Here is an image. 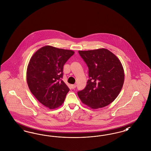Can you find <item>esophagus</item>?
Returning a JSON list of instances; mask_svg holds the SVG:
<instances>
[{"label":"esophagus","instance_id":"1","mask_svg":"<svg viewBox=\"0 0 151 151\" xmlns=\"http://www.w3.org/2000/svg\"><path fill=\"white\" fill-rule=\"evenodd\" d=\"M76 87V84H73L71 85V88H72L73 89H75Z\"/></svg>","mask_w":151,"mask_h":151}]
</instances>
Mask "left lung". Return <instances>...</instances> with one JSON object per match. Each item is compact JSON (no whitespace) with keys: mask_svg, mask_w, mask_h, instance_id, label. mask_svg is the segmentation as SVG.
Segmentation results:
<instances>
[{"mask_svg":"<svg viewBox=\"0 0 151 151\" xmlns=\"http://www.w3.org/2000/svg\"><path fill=\"white\" fill-rule=\"evenodd\" d=\"M89 68L84 89L78 91L81 102L93 109L102 108L119 96L124 82V68L120 60L105 48L78 50Z\"/></svg>","mask_w":151,"mask_h":151,"instance_id":"obj_1","label":"left lung"}]
</instances>
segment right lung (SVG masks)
<instances>
[{"label": "right lung", "instance_id": "1", "mask_svg": "<svg viewBox=\"0 0 151 151\" xmlns=\"http://www.w3.org/2000/svg\"><path fill=\"white\" fill-rule=\"evenodd\" d=\"M74 51L46 45L32 55L28 64L26 79L31 93L48 109L60 106L70 89L62 80L63 67Z\"/></svg>", "mask_w": 151, "mask_h": 151}]
</instances>
